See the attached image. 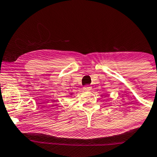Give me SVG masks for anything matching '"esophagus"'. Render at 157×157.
<instances>
[{
	"label": "esophagus",
	"mask_w": 157,
	"mask_h": 157,
	"mask_svg": "<svg viewBox=\"0 0 157 157\" xmlns=\"http://www.w3.org/2000/svg\"><path fill=\"white\" fill-rule=\"evenodd\" d=\"M84 90H85V91H88V90H91V87L89 86V85H86V86L84 87Z\"/></svg>",
	"instance_id": "1"
}]
</instances>
